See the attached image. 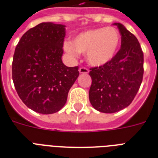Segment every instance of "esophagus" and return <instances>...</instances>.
Here are the masks:
<instances>
[{
    "label": "esophagus",
    "instance_id": "obj_1",
    "mask_svg": "<svg viewBox=\"0 0 158 158\" xmlns=\"http://www.w3.org/2000/svg\"><path fill=\"white\" fill-rule=\"evenodd\" d=\"M79 72H80V73H88L89 72V70H88V69H86V68H84V67H82V68H80V69H79Z\"/></svg>",
    "mask_w": 158,
    "mask_h": 158
}]
</instances>
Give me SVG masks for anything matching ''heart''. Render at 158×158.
I'll return each instance as SVG.
<instances>
[{
  "instance_id": "obj_1",
  "label": "heart",
  "mask_w": 158,
  "mask_h": 158,
  "mask_svg": "<svg viewBox=\"0 0 158 158\" xmlns=\"http://www.w3.org/2000/svg\"><path fill=\"white\" fill-rule=\"evenodd\" d=\"M120 34L114 27H102L82 31L66 41L64 48L72 56L86 53V60L92 66L99 67L109 63L116 54L120 45Z\"/></svg>"
}]
</instances>
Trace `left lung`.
<instances>
[{
	"label": "left lung",
	"mask_w": 158,
	"mask_h": 158,
	"mask_svg": "<svg viewBox=\"0 0 158 158\" xmlns=\"http://www.w3.org/2000/svg\"><path fill=\"white\" fill-rule=\"evenodd\" d=\"M121 47L109 63L90 69L89 102L96 110L113 113L127 107L135 98L143 77V52L133 34L116 23Z\"/></svg>",
	"instance_id": "1"
}]
</instances>
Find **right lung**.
I'll return each mask as SVG.
<instances>
[{"instance_id":"right-lung-1","label":"right lung","mask_w":158,"mask_h":158,"mask_svg":"<svg viewBox=\"0 0 158 158\" xmlns=\"http://www.w3.org/2000/svg\"><path fill=\"white\" fill-rule=\"evenodd\" d=\"M64 37V25L42 23L28 30L15 47L14 86L23 102L36 113L60 110L79 75V67L62 62Z\"/></svg>"}]
</instances>
